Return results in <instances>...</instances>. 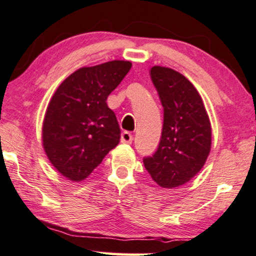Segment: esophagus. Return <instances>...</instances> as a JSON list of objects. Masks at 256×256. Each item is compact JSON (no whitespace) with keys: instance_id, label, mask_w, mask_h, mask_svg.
<instances>
[{"instance_id":"obj_1","label":"esophagus","mask_w":256,"mask_h":256,"mask_svg":"<svg viewBox=\"0 0 256 256\" xmlns=\"http://www.w3.org/2000/svg\"><path fill=\"white\" fill-rule=\"evenodd\" d=\"M132 140H134V136H132L131 132H122V136H120V142L122 144H131Z\"/></svg>"}]
</instances>
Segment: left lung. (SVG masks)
<instances>
[{"label":"left lung","instance_id":"left-lung-1","mask_svg":"<svg viewBox=\"0 0 256 256\" xmlns=\"http://www.w3.org/2000/svg\"><path fill=\"white\" fill-rule=\"evenodd\" d=\"M150 76L164 108V122L158 148L142 160L159 186L173 188L202 168L210 150V122L202 97L182 74L153 66Z\"/></svg>","mask_w":256,"mask_h":256}]
</instances>
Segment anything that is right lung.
I'll use <instances>...</instances> for the list:
<instances>
[{
    "mask_svg": "<svg viewBox=\"0 0 256 256\" xmlns=\"http://www.w3.org/2000/svg\"><path fill=\"white\" fill-rule=\"evenodd\" d=\"M132 64L112 60L70 74L51 98L43 122V146L66 178L82 182L118 145L120 128L106 100Z\"/></svg>",
    "mask_w": 256,
    "mask_h": 256,
    "instance_id": "right-lung-1",
    "label": "right lung"
}]
</instances>
